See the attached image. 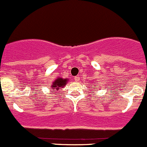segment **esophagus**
Wrapping results in <instances>:
<instances>
[{"label":"esophagus","mask_w":147,"mask_h":147,"mask_svg":"<svg viewBox=\"0 0 147 147\" xmlns=\"http://www.w3.org/2000/svg\"><path fill=\"white\" fill-rule=\"evenodd\" d=\"M79 79H80V78H79V76H76L74 77V81H79Z\"/></svg>","instance_id":"esophagus-1"}]
</instances>
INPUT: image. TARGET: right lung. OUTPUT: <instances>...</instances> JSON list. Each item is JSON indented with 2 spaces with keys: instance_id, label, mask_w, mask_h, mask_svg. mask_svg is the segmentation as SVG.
<instances>
[{
  "instance_id": "obj_1",
  "label": "right lung",
  "mask_w": 147,
  "mask_h": 147,
  "mask_svg": "<svg viewBox=\"0 0 147 147\" xmlns=\"http://www.w3.org/2000/svg\"><path fill=\"white\" fill-rule=\"evenodd\" d=\"M67 81L68 79H66V78H65V79L61 78H56V80H55V81L53 83V85H52L51 86L52 90H54V91H52V92H56V91L59 89L60 87L63 88V86L66 85Z\"/></svg>"
}]
</instances>
